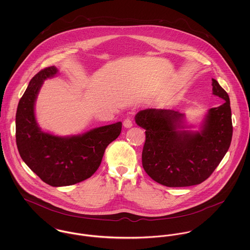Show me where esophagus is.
I'll return each mask as SVG.
<instances>
[{
	"instance_id": "1",
	"label": "esophagus",
	"mask_w": 250,
	"mask_h": 250,
	"mask_svg": "<svg viewBox=\"0 0 250 250\" xmlns=\"http://www.w3.org/2000/svg\"><path fill=\"white\" fill-rule=\"evenodd\" d=\"M123 126H124L125 128H131V127L133 126V121H132V119L129 118V117H127L126 119H124V121H123Z\"/></svg>"
}]
</instances>
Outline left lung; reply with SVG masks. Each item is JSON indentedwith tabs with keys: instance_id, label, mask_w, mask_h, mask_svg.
I'll return each mask as SVG.
<instances>
[{
	"instance_id": "obj_1",
	"label": "left lung",
	"mask_w": 250,
	"mask_h": 250,
	"mask_svg": "<svg viewBox=\"0 0 250 250\" xmlns=\"http://www.w3.org/2000/svg\"><path fill=\"white\" fill-rule=\"evenodd\" d=\"M212 85L224 103L208 110L199 131L185 130V115L174 109L146 108L136 114V123L145 129L143 168L157 183L172 188L201 184L228 151L233 135L230 99L216 80Z\"/></svg>"
}]
</instances>
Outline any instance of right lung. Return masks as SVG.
<instances>
[{"label":"right lung","mask_w":250,"mask_h":250,"mask_svg":"<svg viewBox=\"0 0 250 250\" xmlns=\"http://www.w3.org/2000/svg\"><path fill=\"white\" fill-rule=\"evenodd\" d=\"M59 72L50 66L31 80L16 111V144L25 164L52 187L70 186L91 177L101 165L107 145L121 133L122 123L92 129L83 135L58 137L36 122L35 103L43 81Z\"/></svg>","instance_id":"right-lung-1"}]
</instances>
